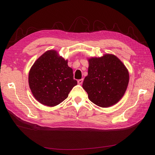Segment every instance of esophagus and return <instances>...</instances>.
Wrapping results in <instances>:
<instances>
[{"instance_id": "obj_1", "label": "esophagus", "mask_w": 155, "mask_h": 155, "mask_svg": "<svg viewBox=\"0 0 155 155\" xmlns=\"http://www.w3.org/2000/svg\"><path fill=\"white\" fill-rule=\"evenodd\" d=\"M83 82V79H79V80H78V83L79 84V85H81Z\"/></svg>"}]
</instances>
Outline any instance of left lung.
Wrapping results in <instances>:
<instances>
[{
  "label": "left lung",
  "instance_id": "obj_1",
  "mask_svg": "<svg viewBox=\"0 0 155 155\" xmlns=\"http://www.w3.org/2000/svg\"><path fill=\"white\" fill-rule=\"evenodd\" d=\"M88 75L83 81V88L89 100L103 108L116 104L128 86L127 68L116 55L110 54L88 58Z\"/></svg>",
  "mask_w": 155,
  "mask_h": 155
}]
</instances>
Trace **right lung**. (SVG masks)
I'll return each mask as SVG.
<instances>
[{"instance_id":"right-lung-1","label":"right lung","mask_w":155,"mask_h":155,"mask_svg":"<svg viewBox=\"0 0 155 155\" xmlns=\"http://www.w3.org/2000/svg\"><path fill=\"white\" fill-rule=\"evenodd\" d=\"M28 83L33 96L41 104L55 107L65 99L78 82L74 79L68 60L55 50L41 55L31 67Z\"/></svg>"}]
</instances>
